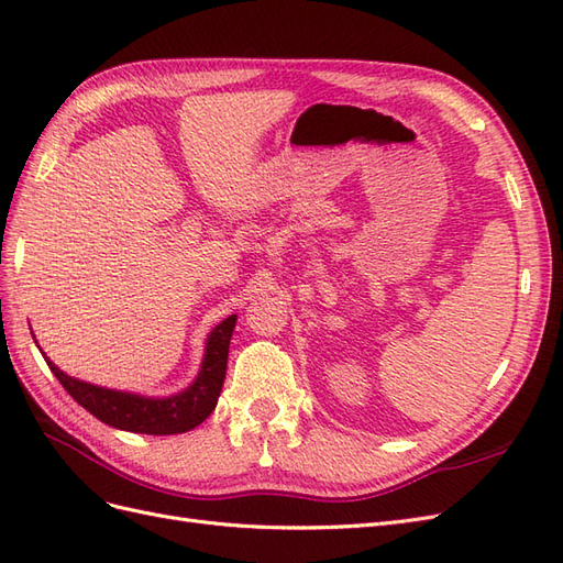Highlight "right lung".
<instances>
[{"label": "right lung", "mask_w": 563, "mask_h": 563, "mask_svg": "<svg viewBox=\"0 0 563 563\" xmlns=\"http://www.w3.org/2000/svg\"><path fill=\"white\" fill-rule=\"evenodd\" d=\"M236 314H230L225 321L209 333L207 352H203V362L199 368L197 380L178 391L174 397L155 399V397H141L131 395V391H117L108 387H98L91 383L77 380L63 373L54 362L46 364L54 371L58 383L65 387L79 406L87 408L91 416L100 422L110 424L117 430L139 432V434H180L187 430H195L197 424L207 420L218 404L220 389H223L225 371H228V352H230V338L234 331ZM44 354V352H42Z\"/></svg>", "instance_id": "add662e5"}]
</instances>
